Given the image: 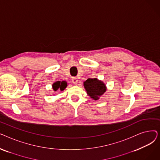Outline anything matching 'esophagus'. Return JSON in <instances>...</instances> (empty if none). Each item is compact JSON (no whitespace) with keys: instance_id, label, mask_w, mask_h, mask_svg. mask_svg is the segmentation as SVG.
Masks as SVG:
<instances>
[{"instance_id":"1","label":"esophagus","mask_w":160,"mask_h":160,"mask_svg":"<svg viewBox=\"0 0 160 160\" xmlns=\"http://www.w3.org/2000/svg\"><path fill=\"white\" fill-rule=\"evenodd\" d=\"M72 82L74 83V84H77L78 83V79L76 77H72Z\"/></svg>"}]
</instances>
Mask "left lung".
<instances>
[{"label": "left lung", "mask_w": 160, "mask_h": 160, "mask_svg": "<svg viewBox=\"0 0 160 160\" xmlns=\"http://www.w3.org/2000/svg\"><path fill=\"white\" fill-rule=\"evenodd\" d=\"M87 93L91 98L97 100L106 90L104 83L97 78H88L83 83Z\"/></svg>", "instance_id": "8db88e82"}]
</instances>
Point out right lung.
I'll return each mask as SVG.
<instances>
[{
  "mask_svg": "<svg viewBox=\"0 0 160 160\" xmlns=\"http://www.w3.org/2000/svg\"><path fill=\"white\" fill-rule=\"evenodd\" d=\"M67 84L66 82L62 81L61 82L60 81H58V82H55L54 83H53L52 88L54 91H56L58 89H60L61 91H63L67 87Z\"/></svg>",
  "mask_w": 160,
  "mask_h": 160,
  "instance_id": "add662e5",
  "label": "right lung"
}]
</instances>
